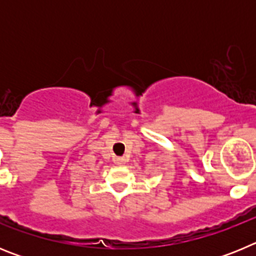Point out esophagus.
<instances>
[{
	"instance_id": "obj_1",
	"label": "esophagus",
	"mask_w": 256,
	"mask_h": 256,
	"mask_svg": "<svg viewBox=\"0 0 256 256\" xmlns=\"http://www.w3.org/2000/svg\"><path fill=\"white\" fill-rule=\"evenodd\" d=\"M115 162H116L118 165H124L126 162V158H116V160H115Z\"/></svg>"
}]
</instances>
